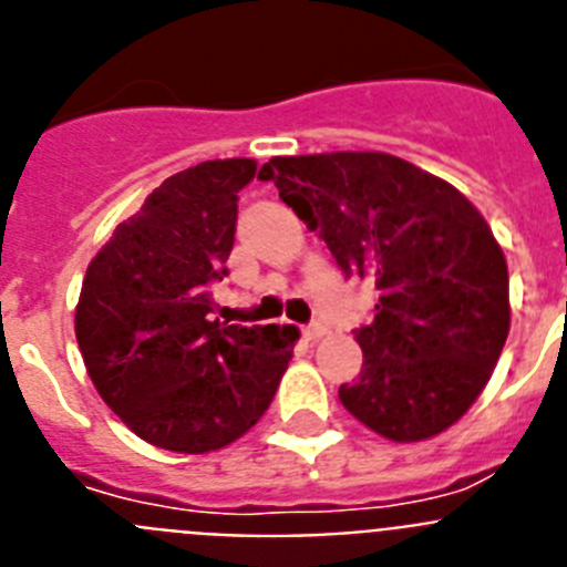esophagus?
Listing matches in <instances>:
<instances>
[{
	"label": "esophagus",
	"mask_w": 567,
	"mask_h": 567,
	"mask_svg": "<svg viewBox=\"0 0 567 567\" xmlns=\"http://www.w3.org/2000/svg\"><path fill=\"white\" fill-rule=\"evenodd\" d=\"M327 334V327L323 323H309V327H303V338L307 340H320Z\"/></svg>",
	"instance_id": "1"
}]
</instances>
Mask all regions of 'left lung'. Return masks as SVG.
Instances as JSON below:
<instances>
[{"instance_id": "obj_1", "label": "left lung", "mask_w": 567, "mask_h": 567, "mask_svg": "<svg viewBox=\"0 0 567 567\" xmlns=\"http://www.w3.org/2000/svg\"><path fill=\"white\" fill-rule=\"evenodd\" d=\"M258 178L340 269L372 278L363 369L340 403L394 443L437 437L468 412L511 327L508 264L483 213L449 182L389 153L275 155Z\"/></svg>"}]
</instances>
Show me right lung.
<instances>
[{
  "label": "right lung",
  "instance_id": "1",
  "mask_svg": "<svg viewBox=\"0 0 567 567\" xmlns=\"http://www.w3.org/2000/svg\"><path fill=\"white\" fill-rule=\"evenodd\" d=\"M255 158L169 175L87 264L76 340L99 398L135 437L178 454L235 443L272 403L300 332L213 318L238 193Z\"/></svg>",
  "mask_w": 567,
  "mask_h": 567
}]
</instances>
